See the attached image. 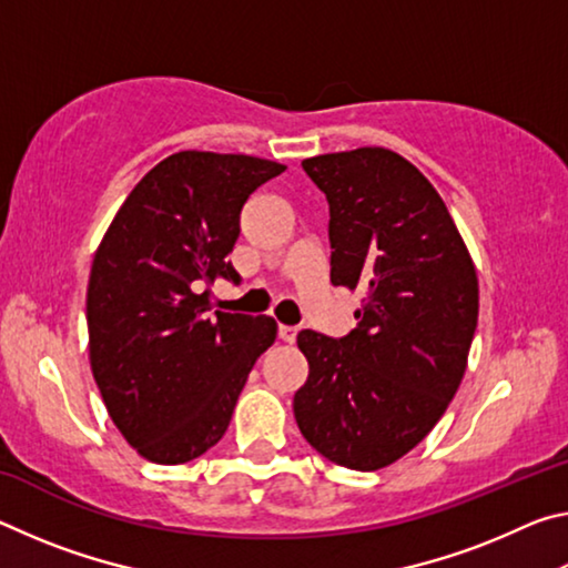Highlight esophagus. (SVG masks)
Returning a JSON list of instances; mask_svg holds the SVG:
<instances>
[{"instance_id":"1","label":"esophagus","mask_w":568,"mask_h":568,"mask_svg":"<svg viewBox=\"0 0 568 568\" xmlns=\"http://www.w3.org/2000/svg\"><path fill=\"white\" fill-rule=\"evenodd\" d=\"M277 335H281L285 343H295L297 328H295V325H281V328H277Z\"/></svg>"}]
</instances>
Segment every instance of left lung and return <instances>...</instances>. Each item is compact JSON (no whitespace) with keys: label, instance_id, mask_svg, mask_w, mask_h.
I'll use <instances>...</instances> for the list:
<instances>
[{"label":"left lung","instance_id":"8db88e82","mask_svg":"<svg viewBox=\"0 0 568 568\" xmlns=\"http://www.w3.org/2000/svg\"><path fill=\"white\" fill-rule=\"evenodd\" d=\"M303 170L331 205V281L365 297L345 338L297 333L311 373L295 420L333 464L378 470L456 396L478 321L476 265L436 187L398 152H331Z\"/></svg>","mask_w":568,"mask_h":568}]
</instances>
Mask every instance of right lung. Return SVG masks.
Masks as SVG:
<instances>
[{
    "label": "right lung",
    "instance_id": "add662e5",
    "mask_svg": "<svg viewBox=\"0 0 568 568\" xmlns=\"http://www.w3.org/2000/svg\"><path fill=\"white\" fill-rule=\"evenodd\" d=\"M285 165L182 150L124 200L94 253L88 285L90 365L110 418L142 458L178 466L225 436L255 361L271 348V315L210 313L240 210Z\"/></svg>",
    "mask_w": 568,
    "mask_h": 568
}]
</instances>
